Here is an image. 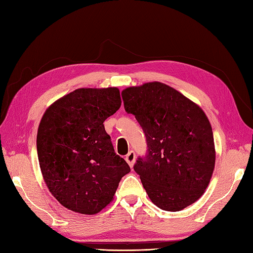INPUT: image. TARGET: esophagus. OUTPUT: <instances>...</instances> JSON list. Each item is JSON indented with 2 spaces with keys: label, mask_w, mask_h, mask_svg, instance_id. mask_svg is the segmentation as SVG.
Returning <instances> with one entry per match:
<instances>
[{
  "label": "esophagus",
  "mask_w": 253,
  "mask_h": 253,
  "mask_svg": "<svg viewBox=\"0 0 253 253\" xmlns=\"http://www.w3.org/2000/svg\"><path fill=\"white\" fill-rule=\"evenodd\" d=\"M126 163L128 164V166L133 168V166L135 164V160H136V155H135L134 151H131V152L127 153V155L126 156Z\"/></svg>",
  "instance_id": "obj_1"
}]
</instances>
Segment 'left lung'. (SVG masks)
I'll return each instance as SVG.
<instances>
[{
	"instance_id": "1",
	"label": "left lung",
	"mask_w": 253,
	"mask_h": 253,
	"mask_svg": "<svg viewBox=\"0 0 253 253\" xmlns=\"http://www.w3.org/2000/svg\"><path fill=\"white\" fill-rule=\"evenodd\" d=\"M125 109L142 127L148 154L134 170L152 203L165 211L185 209L208 188L215 166L210 121L178 90L154 81L122 90Z\"/></svg>"
}]
</instances>
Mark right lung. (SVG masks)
Listing matches in <instances>:
<instances>
[{"instance_id":"obj_1","label":"right lung","mask_w":253,"mask_h":253,"mask_svg":"<svg viewBox=\"0 0 253 253\" xmlns=\"http://www.w3.org/2000/svg\"><path fill=\"white\" fill-rule=\"evenodd\" d=\"M120 105L119 88L85 87L61 97L43 114L37 134L41 173L51 195L68 210L100 212L131 171L103 126Z\"/></svg>"}]
</instances>
